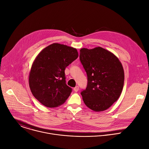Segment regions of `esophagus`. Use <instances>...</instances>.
Masks as SVG:
<instances>
[{
  "mask_svg": "<svg viewBox=\"0 0 149 149\" xmlns=\"http://www.w3.org/2000/svg\"><path fill=\"white\" fill-rule=\"evenodd\" d=\"M73 90H74V92H77L78 91H79V86H76L75 87H74L73 88Z\"/></svg>",
  "mask_w": 149,
  "mask_h": 149,
  "instance_id": "1",
  "label": "esophagus"
}]
</instances>
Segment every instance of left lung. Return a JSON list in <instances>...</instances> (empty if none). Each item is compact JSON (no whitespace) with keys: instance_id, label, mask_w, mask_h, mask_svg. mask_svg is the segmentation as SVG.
I'll return each mask as SVG.
<instances>
[{"instance_id":"8db88e82","label":"left lung","mask_w":149,"mask_h":149,"mask_svg":"<svg viewBox=\"0 0 149 149\" xmlns=\"http://www.w3.org/2000/svg\"><path fill=\"white\" fill-rule=\"evenodd\" d=\"M80 61L87 77L80 93L84 104L95 111L109 108L120 97L125 74L122 63L110 52L100 47L80 50Z\"/></svg>"}]
</instances>
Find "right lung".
I'll return each mask as SVG.
<instances>
[{
    "instance_id": "right-lung-1",
    "label": "right lung",
    "mask_w": 149,
    "mask_h": 149,
    "mask_svg": "<svg viewBox=\"0 0 149 149\" xmlns=\"http://www.w3.org/2000/svg\"><path fill=\"white\" fill-rule=\"evenodd\" d=\"M78 57L73 47L53 43L36 57L29 74V83L34 97L47 107L63 104L72 88L66 83L65 69Z\"/></svg>"
}]
</instances>
